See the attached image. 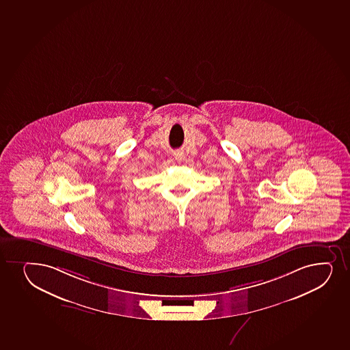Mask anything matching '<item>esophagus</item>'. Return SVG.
<instances>
[{
	"instance_id": "1",
	"label": "esophagus",
	"mask_w": 350,
	"mask_h": 350,
	"mask_svg": "<svg viewBox=\"0 0 350 350\" xmlns=\"http://www.w3.org/2000/svg\"><path fill=\"white\" fill-rule=\"evenodd\" d=\"M174 158H176V159H177V161H181V159H183V154H181V153H174Z\"/></svg>"
}]
</instances>
